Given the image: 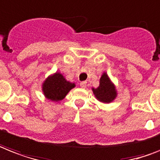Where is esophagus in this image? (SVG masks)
<instances>
[{
    "mask_svg": "<svg viewBox=\"0 0 160 160\" xmlns=\"http://www.w3.org/2000/svg\"><path fill=\"white\" fill-rule=\"evenodd\" d=\"M80 87H81V88H86V86H87V82L86 81H82V82H80Z\"/></svg>",
    "mask_w": 160,
    "mask_h": 160,
    "instance_id": "obj_1",
    "label": "esophagus"
}]
</instances>
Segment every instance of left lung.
<instances>
[{"label": "left lung", "mask_w": 160, "mask_h": 160, "mask_svg": "<svg viewBox=\"0 0 160 160\" xmlns=\"http://www.w3.org/2000/svg\"><path fill=\"white\" fill-rule=\"evenodd\" d=\"M93 93L98 100L103 102H110L116 98L117 93L115 87L104 73L100 79L99 86L97 89H93Z\"/></svg>", "instance_id": "1"}]
</instances>
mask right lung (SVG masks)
Masks as SVG:
<instances>
[{"mask_svg": "<svg viewBox=\"0 0 160 160\" xmlns=\"http://www.w3.org/2000/svg\"><path fill=\"white\" fill-rule=\"evenodd\" d=\"M75 87V84L66 80L60 73H56L44 81L42 91L47 98L52 101H59L65 98L68 92Z\"/></svg>", "mask_w": 160, "mask_h": 160, "instance_id": "1", "label": "right lung"}]
</instances>
